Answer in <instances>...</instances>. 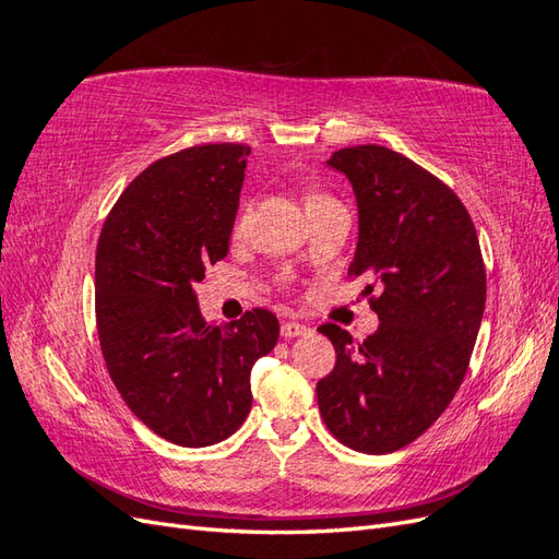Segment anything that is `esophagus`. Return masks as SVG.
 <instances>
[{"label":"esophagus","instance_id":"1","mask_svg":"<svg viewBox=\"0 0 559 559\" xmlns=\"http://www.w3.org/2000/svg\"><path fill=\"white\" fill-rule=\"evenodd\" d=\"M310 333V329L306 324H298V321H284L282 324V335L284 337H298Z\"/></svg>","mask_w":559,"mask_h":559}]
</instances>
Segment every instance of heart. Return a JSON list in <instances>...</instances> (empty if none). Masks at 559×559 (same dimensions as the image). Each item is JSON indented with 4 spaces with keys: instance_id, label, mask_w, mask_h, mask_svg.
<instances>
[{
    "instance_id": "obj_1",
    "label": "heart",
    "mask_w": 559,
    "mask_h": 559,
    "mask_svg": "<svg viewBox=\"0 0 559 559\" xmlns=\"http://www.w3.org/2000/svg\"><path fill=\"white\" fill-rule=\"evenodd\" d=\"M319 198H324V195H312L308 202H312V200H319ZM247 222H249V205H242V207H240V212H238V218H235V226H233L235 235H240V233L245 230Z\"/></svg>"
}]
</instances>
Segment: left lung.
Returning a JSON list of instances; mask_svg holds the SVG:
<instances>
[{"instance_id":"left-lung-1","label":"left lung","mask_w":559,"mask_h":559,"mask_svg":"<svg viewBox=\"0 0 559 559\" xmlns=\"http://www.w3.org/2000/svg\"><path fill=\"white\" fill-rule=\"evenodd\" d=\"M326 163L357 195L347 273L370 280L380 326L364 343L319 326L335 347L333 370L317 382L319 413L343 445L386 454L425 433L460 389L485 310V263L462 200L425 167L378 144Z\"/></svg>"}]
</instances>
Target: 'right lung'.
I'll use <instances>...</instances> for the list:
<instances>
[{"label":"right lung","mask_w":559,"mask_h":559,"mask_svg":"<svg viewBox=\"0 0 559 559\" xmlns=\"http://www.w3.org/2000/svg\"><path fill=\"white\" fill-rule=\"evenodd\" d=\"M247 144H200L151 163L116 200L97 240L95 317L128 408L181 448L222 443L251 408V366L275 347L263 308L216 326L195 282L228 253Z\"/></svg>","instance_id":"obj_1"}]
</instances>
